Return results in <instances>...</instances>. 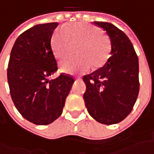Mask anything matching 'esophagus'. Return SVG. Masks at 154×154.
<instances>
[{"mask_svg": "<svg viewBox=\"0 0 154 154\" xmlns=\"http://www.w3.org/2000/svg\"><path fill=\"white\" fill-rule=\"evenodd\" d=\"M75 80H81V78H80V77H77V78H75Z\"/></svg>", "mask_w": 154, "mask_h": 154, "instance_id": "34e87169", "label": "esophagus"}]
</instances>
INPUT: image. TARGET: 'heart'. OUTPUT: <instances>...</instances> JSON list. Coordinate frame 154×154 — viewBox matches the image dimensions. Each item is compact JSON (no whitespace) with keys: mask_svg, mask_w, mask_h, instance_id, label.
Wrapping results in <instances>:
<instances>
[{"mask_svg":"<svg viewBox=\"0 0 154 154\" xmlns=\"http://www.w3.org/2000/svg\"><path fill=\"white\" fill-rule=\"evenodd\" d=\"M51 49L58 59L68 56L71 44H80L77 49L79 57H69L61 62V71L69 74L84 73L92 66L102 68L110 56L111 43L103 31L86 22L67 25L65 30L58 28L51 36Z\"/></svg>","mask_w":154,"mask_h":154,"instance_id":"obj_1","label":"heart"}]
</instances>
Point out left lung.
Masks as SVG:
<instances>
[{"label": "left lung", "instance_id": "obj_1", "mask_svg": "<svg viewBox=\"0 0 154 154\" xmlns=\"http://www.w3.org/2000/svg\"><path fill=\"white\" fill-rule=\"evenodd\" d=\"M104 30L111 43L110 56L104 66L83 80V95L90 116L111 125L126 118L133 109L140 90L138 56L127 35L108 22H93Z\"/></svg>", "mask_w": 154, "mask_h": 154}]
</instances>
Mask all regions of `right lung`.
<instances>
[{"instance_id": "add662e5", "label": "right lung", "mask_w": 154, "mask_h": 154, "mask_svg": "<svg viewBox=\"0 0 154 154\" xmlns=\"http://www.w3.org/2000/svg\"><path fill=\"white\" fill-rule=\"evenodd\" d=\"M57 22L36 25L20 34L11 51L8 81L11 98L22 116L37 125H47L62 115L74 78L57 71L51 36Z\"/></svg>"}]
</instances>
